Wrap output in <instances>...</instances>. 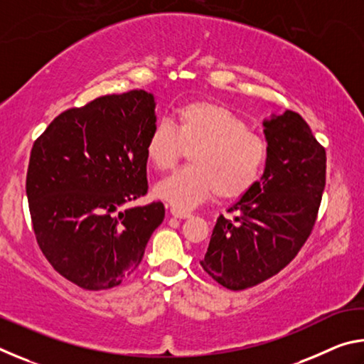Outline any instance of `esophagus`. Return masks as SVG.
Here are the masks:
<instances>
[{"instance_id":"1","label":"esophagus","mask_w":364,"mask_h":364,"mask_svg":"<svg viewBox=\"0 0 364 364\" xmlns=\"http://www.w3.org/2000/svg\"><path fill=\"white\" fill-rule=\"evenodd\" d=\"M170 213L173 215L175 218H189V217H191V213H189V212H186V210H181V208H176V207L171 208Z\"/></svg>"}]
</instances>
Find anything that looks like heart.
<instances>
[{"mask_svg": "<svg viewBox=\"0 0 364 364\" xmlns=\"http://www.w3.org/2000/svg\"><path fill=\"white\" fill-rule=\"evenodd\" d=\"M189 151V167L157 184L156 194L191 208L218 194L236 199L255 186L267 165V139L234 110L213 101L178 107L173 127L159 120L146 139V157L159 171L173 170Z\"/></svg>", "mask_w": 364, "mask_h": 364, "instance_id": "obj_1", "label": "heart"}]
</instances>
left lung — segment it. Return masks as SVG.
I'll list each match as a JSON object with an SVG mask.
<instances>
[{
	"mask_svg": "<svg viewBox=\"0 0 364 364\" xmlns=\"http://www.w3.org/2000/svg\"><path fill=\"white\" fill-rule=\"evenodd\" d=\"M269 154L262 181L220 215L200 260L208 276L230 291L273 278L291 263L316 223L326 186V149L301 119L286 110L264 122Z\"/></svg>",
	"mask_w": 364,
	"mask_h": 364,
	"instance_id": "1",
	"label": "left lung"
}]
</instances>
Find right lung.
Wrapping results in <instances>:
<instances>
[{
    "mask_svg": "<svg viewBox=\"0 0 364 364\" xmlns=\"http://www.w3.org/2000/svg\"><path fill=\"white\" fill-rule=\"evenodd\" d=\"M143 90L96 97L59 114L35 139L26 191L38 247L60 276L86 291L120 286L162 223L147 194L146 139L156 125Z\"/></svg>",
    "mask_w": 364,
    "mask_h": 364,
    "instance_id": "right-lung-1",
    "label": "right lung"
}]
</instances>
